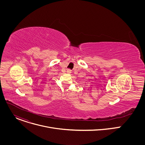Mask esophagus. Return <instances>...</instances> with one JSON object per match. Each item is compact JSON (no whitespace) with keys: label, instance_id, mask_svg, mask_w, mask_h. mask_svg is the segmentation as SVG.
Wrapping results in <instances>:
<instances>
[{"label":"esophagus","instance_id":"esophagus-1","mask_svg":"<svg viewBox=\"0 0 145 145\" xmlns=\"http://www.w3.org/2000/svg\"><path fill=\"white\" fill-rule=\"evenodd\" d=\"M67 72H68V73H71V71L70 69H68V70H67Z\"/></svg>","mask_w":145,"mask_h":145}]
</instances>
